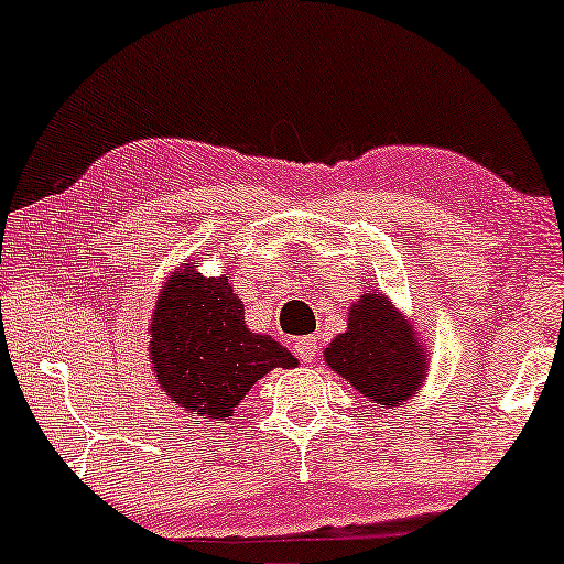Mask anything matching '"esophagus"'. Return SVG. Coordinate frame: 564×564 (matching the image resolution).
<instances>
[{
  "mask_svg": "<svg viewBox=\"0 0 564 564\" xmlns=\"http://www.w3.org/2000/svg\"><path fill=\"white\" fill-rule=\"evenodd\" d=\"M295 351H297L300 359L311 365V361H315V357H318V341H315V336L297 338V341H295Z\"/></svg>",
  "mask_w": 564,
  "mask_h": 564,
  "instance_id": "1",
  "label": "esophagus"
}]
</instances>
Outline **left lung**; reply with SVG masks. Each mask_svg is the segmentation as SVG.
I'll return each instance as SVG.
<instances>
[{"instance_id":"left-lung-1","label":"left lung","mask_w":564,"mask_h":564,"mask_svg":"<svg viewBox=\"0 0 564 564\" xmlns=\"http://www.w3.org/2000/svg\"><path fill=\"white\" fill-rule=\"evenodd\" d=\"M323 357L359 395L380 408H398L413 398L429 367L423 338L380 292H365L349 307L346 334H338Z\"/></svg>"}]
</instances>
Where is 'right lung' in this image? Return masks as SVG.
I'll use <instances>...</instances> for the list:
<instances>
[{"mask_svg":"<svg viewBox=\"0 0 564 564\" xmlns=\"http://www.w3.org/2000/svg\"><path fill=\"white\" fill-rule=\"evenodd\" d=\"M149 334L159 388L205 419L226 421L253 382L297 365L280 341L246 328L243 303L226 274L203 276L192 264L164 282Z\"/></svg>","mask_w":564,"mask_h":564,"instance_id":"1","label":"right lung"}]
</instances>
